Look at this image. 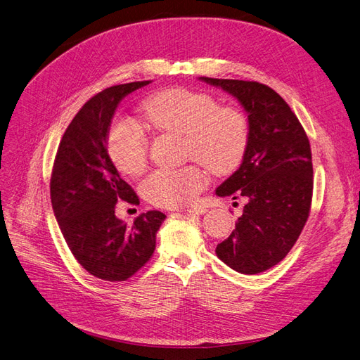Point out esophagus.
<instances>
[{
  "label": "esophagus",
  "instance_id": "esophagus-1",
  "mask_svg": "<svg viewBox=\"0 0 360 360\" xmlns=\"http://www.w3.org/2000/svg\"><path fill=\"white\" fill-rule=\"evenodd\" d=\"M180 211L183 214H204V212H207V210L204 207H200V205H192V207H188V208H181Z\"/></svg>",
  "mask_w": 360,
  "mask_h": 360
}]
</instances>
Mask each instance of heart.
Listing matches in <instances>:
<instances>
[{"label":"heart","instance_id":"1","mask_svg":"<svg viewBox=\"0 0 360 360\" xmlns=\"http://www.w3.org/2000/svg\"><path fill=\"white\" fill-rule=\"evenodd\" d=\"M141 117L158 133L184 136L186 158L215 176L232 174L245 158L250 143L247 113L236 106H219L208 93L165 89L145 100ZM108 150L124 174L139 176L146 168L149 141L131 121L120 120L110 127ZM205 184V171L199 165L156 169L143 180L141 193L153 205L174 208L192 202Z\"/></svg>","mask_w":360,"mask_h":360}]
</instances>
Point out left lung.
Listing matches in <instances>:
<instances>
[{"mask_svg": "<svg viewBox=\"0 0 360 360\" xmlns=\"http://www.w3.org/2000/svg\"><path fill=\"white\" fill-rule=\"evenodd\" d=\"M238 98L248 113L250 143L240 167L223 181L219 196L245 198L230 236L215 254L243 275L282 262L294 247L310 212L311 150L307 134L288 103L255 81L200 77Z\"/></svg>", "mask_w": 360, "mask_h": 360, "instance_id": "8db88e82", "label": "left lung"}]
</instances>
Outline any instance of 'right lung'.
<instances>
[{
    "mask_svg": "<svg viewBox=\"0 0 360 360\" xmlns=\"http://www.w3.org/2000/svg\"><path fill=\"white\" fill-rule=\"evenodd\" d=\"M149 82L113 85L93 96L66 128L51 171V205L68 247L90 275L103 281H127L145 266L167 217L148 211L127 224L115 215L118 200L137 205L139 196L108 155L109 127L121 100Z\"/></svg>",
    "mask_w": 360,
    "mask_h": 360,
    "instance_id": "add662e5",
    "label": "right lung"
}]
</instances>
